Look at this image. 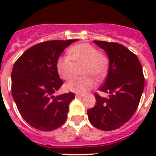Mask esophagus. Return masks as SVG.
<instances>
[{
	"label": "esophagus",
	"mask_w": 156,
	"mask_h": 156,
	"mask_svg": "<svg viewBox=\"0 0 156 156\" xmlns=\"http://www.w3.org/2000/svg\"><path fill=\"white\" fill-rule=\"evenodd\" d=\"M83 96H84L83 94H76V98H83Z\"/></svg>",
	"instance_id": "34e87169"
}]
</instances>
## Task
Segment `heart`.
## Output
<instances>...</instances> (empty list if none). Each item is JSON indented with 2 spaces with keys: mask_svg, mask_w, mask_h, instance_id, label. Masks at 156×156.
<instances>
[{
  "mask_svg": "<svg viewBox=\"0 0 156 156\" xmlns=\"http://www.w3.org/2000/svg\"><path fill=\"white\" fill-rule=\"evenodd\" d=\"M69 56H62L58 59L57 70L59 76L69 80L73 75L74 66L78 63H84L83 73L86 76L72 78L66 87L69 91L85 94L94 87L95 82L91 76L102 78L107 73L108 60L105 55L99 53L97 48L89 43L83 42L71 47L68 51Z\"/></svg>",
  "mask_w": 156,
  "mask_h": 156,
  "instance_id": "obj_1",
  "label": "heart"
}]
</instances>
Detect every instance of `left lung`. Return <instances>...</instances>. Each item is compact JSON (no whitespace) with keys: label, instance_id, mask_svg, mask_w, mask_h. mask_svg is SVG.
<instances>
[{"label":"left lung","instance_id":"8db88e82","mask_svg":"<svg viewBox=\"0 0 156 156\" xmlns=\"http://www.w3.org/2000/svg\"><path fill=\"white\" fill-rule=\"evenodd\" d=\"M94 43L109 58L108 76L99 89L109 97L94 94L97 103L87 110L88 119L98 129L109 131L122 126L134 114L144 90V77L138 58L126 47L114 42Z\"/></svg>","mask_w":156,"mask_h":156}]
</instances>
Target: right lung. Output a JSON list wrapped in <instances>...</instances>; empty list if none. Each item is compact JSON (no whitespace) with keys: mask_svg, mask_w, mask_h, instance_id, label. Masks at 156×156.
Instances as JSON below:
<instances>
[{"mask_svg":"<svg viewBox=\"0 0 156 156\" xmlns=\"http://www.w3.org/2000/svg\"><path fill=\"white\" fill-rule=\"evenodd\" d=\"M77 40L49 41L31 47L15 62L12 94L19 113L33 127L51 131L66 122L73 92L54 96L63 82L57 70L62 52Z\"/></svg>","mask_w":156,"mask_h":156,"instance_id":"right-lung-1","label":"right lung"}]
</instances>
